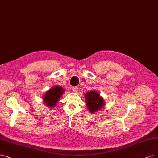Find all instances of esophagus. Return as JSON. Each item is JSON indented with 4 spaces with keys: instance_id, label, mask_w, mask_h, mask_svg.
I'll return each mask as SVG.
<instances>
[{
    "instance_id": "obj_1",
    "label": "esophagus",
    "mask_w": 158,
    "mask_h": 158,
    "mask_svg": "<svg viewBox=\"0 0 158 158\" xmlns=\"http://www.w3.org/2000/svg\"><path fill=\"white\" fill-rule=\"evenodd\" d=\"M78 90V87L74 86V87H73V91L74 92H77Z\"/></svg>"
}]
</instances>
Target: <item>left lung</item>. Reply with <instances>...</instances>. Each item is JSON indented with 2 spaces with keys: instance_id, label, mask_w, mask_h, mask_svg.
<instances>
[{
  "instance_id": "1",
  "label": "left lung",
  "mask_w": 158,
  "mask_h": 158,
  "mask_svg": "<svg viewBox=\"0 0 158 158\" xmlns=\"http://www.w3.org/2000/svg\"><path fill=\"white\" fill-rule=\"evenodd\" d=\"M86 104L89 110L92 112H96L102 108L104 102L99 94L96 91H89L85 94Z\"/></svg>"
}]
</instances>
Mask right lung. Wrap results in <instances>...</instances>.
<instances>
[{"mask_svg": "<svg viewBox=\"0 0 158 158\" xmlns=\"http://www.w3.org/2000/svg\"><path fill=\"white\" fill-rule=\"evenodd\" d=\"M64 92V89L59 86H55L48 91L43 97V100L49 108H53L58 102L60 97Z\"/></svg>", "mask_w": 158, "mask_h": 158, "instance_id": "obj_1", "label": "right lung"}]
</instances>
